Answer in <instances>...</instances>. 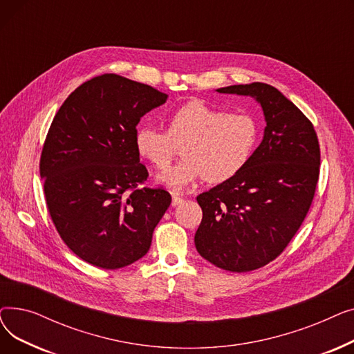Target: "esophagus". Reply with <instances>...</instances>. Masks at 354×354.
Listing matches in <instances>:
<instances>
[{
	"label": "esophagus",
	"mask_w": 354,
	"mask_h": 354,
	"mask_svg": "<svg viewBox=\"0 0 354 354\" xmlns=\"http://www.w3.org/2000/svg\"><path fill=\"white\" fill-rule=\"evenodd\" d=\"M182 202H183V198H182L180 195H178V194H174V195H172V205H174V207L179 205V203H182Z\"/></svg>",
	"instance_id": "1"
}]
</instances>
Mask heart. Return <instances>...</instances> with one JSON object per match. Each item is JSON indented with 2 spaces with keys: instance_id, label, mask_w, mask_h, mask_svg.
I'll return each instance as SVG.
<instances>
[{
  "instance_id": "heart-1",
  "label": "heart",
  "mask_w": 354,
  "mask_h": 354,
  "mask_svg": "<svg viewBox=\"0 0 354 354\" xmlns=\"http://www.w3.org/2000/svg\"><path fill=\"white\" fill-rule=\"evenodd\" d=\"M258 136L259 124L252 115L191 100L167 116L166 130L142 126L135 143L139 155L159 171L183 147V160L159 176L166 187L179 191L203 178L222 183L236 176L248 165Z\"/></svg>"
}]
</instances>
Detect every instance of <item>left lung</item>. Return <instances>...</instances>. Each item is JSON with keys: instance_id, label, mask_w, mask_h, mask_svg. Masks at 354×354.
<instances>
[{"instance_id": "1", "label": "left lung", "mask_w": 354, "mask_h": 354, "mask_svg": "<svg viewBox=\"0 0 354 354\" xmlns=\"http://www.w3.org/2000/svg\"><path fill=\"white\" fill-rule=\"evenodd\" d=\"M255 97L264 139L232 179L196 196L202 221L195 247L218 268L247 272L280 255L300 230L320 175V145L310 119L266 83L218 88Z\"/></svg>"}]
</instances>
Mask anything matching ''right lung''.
I'll return each mask as SVG.
<instances>
[{
	"label": "right lung",
	"instance_id": "right-lung-1",
	"mask_svg": "<svg viewBox=\"0 0 354 354\" xmlns=\"http://www.w3.org/2000/svg\"><path fill=\"white\" fill-rule=\"evenodd\" d=\"M165 93L106 73L80 84L55 113L46 136L40 175L51 221L83 261L118 270L152 244L172 196L145 187L135 138L140 118Z\"/></svg>",
	"mask_w": 354,
	"mask_h": 354
}]
</instances>
